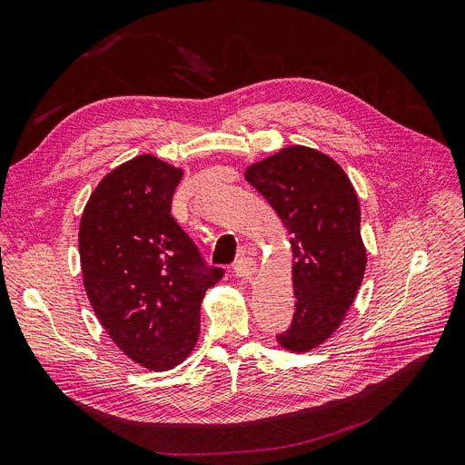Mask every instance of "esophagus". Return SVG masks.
I'll list each match as a JSON object with an SVG mask.
<instances>
[{
  "label": "esophagus",
  "mask_w": 465,
  "mask_h": 465,
  "mask_svg": "<svg viewBox=\"0 0 465 465\" xmlns=\"http://www.w3.org/2000/svg\"><path fill=\"white\" fill-rule=\"evenodd\" d=\"M235 273H237V278L249 280L256 273V262L251 259V256H243V259L237 261V264H235Z\"/></svg>",
  "instance_id": "esophagus-1"
}]
</instances>
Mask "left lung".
I'll use <instances>...</instances> for the list:
<instances>
[{
  "label": "left lung",
  "mask_w": 465,
  "mask_h": 465,
  "mask_svg": "<svg viewBox=\"0 0 465 465\" xmlns=\"http://www.w3.org/2000/svg\"><path fill=\"white\" fill-rule=\"evenodd\" d=\"M245 180L291 235L297 301L278 342L291 352H311L339 330L364 280L368 259L354 185L330 154L306 145L252 163Z\"/></svg>",
  "instance_id": "8db88e82"
}]
</instances>
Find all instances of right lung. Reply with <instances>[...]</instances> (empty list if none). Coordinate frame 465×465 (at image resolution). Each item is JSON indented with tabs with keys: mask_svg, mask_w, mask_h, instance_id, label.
<instances>
[{
	"mask_svg": "<svg viewBox=\"0 0 465 465\" xmlns=\"http://www.w3.org/2000/svg\"><path fill=\"white\" fill-rule=\"evenodd\" d=\"M182 176L154 154H137L97 183L80 218L85 295L114 345L151 371L192 354L201 301L222 278L170 214Z\"/></svg>",
	"mask_w": 465,
	"mask_h": 465,
	"instance_id": "right-lung-1",
	"label": "right lung"
}]
</instances>
